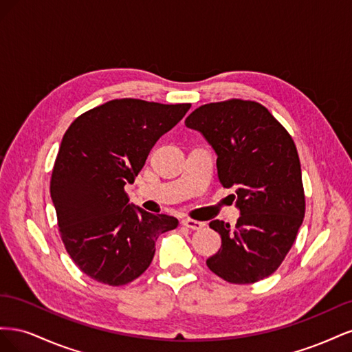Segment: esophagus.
<instances>
[{
  "label": "esophagus",
  "mask_w": 352,
  "mask_h": 352,
  "mask_svg": "<svg viewBox=\"0 0 352 352\" xmlns=\"http://www.w3.org/2000/svg\"><path fill=\"white\" fill-rule=\"evenodd\" d=\"M182 223H184V226L192 229V230H199V229H202V228L206 226V223L197 221V220H192V219H185Z\"/></svg>",
  "instance_id": "obj_1"
}]
</instances>
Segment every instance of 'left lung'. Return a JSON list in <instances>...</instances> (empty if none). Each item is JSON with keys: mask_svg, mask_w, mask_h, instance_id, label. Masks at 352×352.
Listing matches in <instances>:
<instances>
[{"mask_svg": "<svg viewBox=\"0 0 352 352\" xmlns=\"http://www.w3.org/2000/svg\"><path fill=\"white\" fill-rule=\"evenodd\" d=\"M186 127L198 131L217 154V176L235 188L241 216L235 228H210L221 236L208 269L230 283H254L278 270L302 225L305 198L300 157L291 135L255 101L201 105Z\"/></svg>", "mask_w": 352, "mask_h": 352, "instance_id": "8db88e82", "label": "left lung"}]
</instances>
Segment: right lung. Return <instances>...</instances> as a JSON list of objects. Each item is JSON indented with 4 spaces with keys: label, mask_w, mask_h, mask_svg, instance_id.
<instances>
[{
    "label": "right lung",
    "mask_w": 352,
    "mask_h": 352,
    "mask_svg": "<svg viewBox=\"0 0 352 352\" xmlns=\"http://www.w3.org/2000/svg\"><path fill=\"white\" fill-rule=\"evenodd\" d=\"M189 109L113 100L79 116L63 136L51 199L69 255L94 280L120 286L140 278L157 238L177 228L173 216L129 204L124 185L133 184L151 148Z\"/></svg>",
    "instance_id": "right-lung-1"
}]
</instances>
